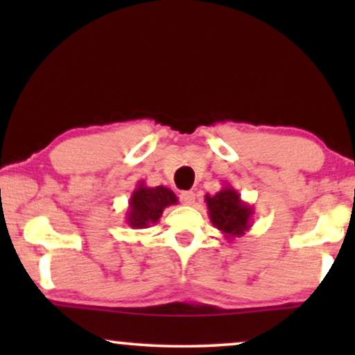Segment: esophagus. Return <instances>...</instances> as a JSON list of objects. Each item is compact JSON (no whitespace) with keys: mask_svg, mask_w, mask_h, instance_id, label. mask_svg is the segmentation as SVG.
<instances>
[{"mask_svg":"<svg viewBox=\"0 0 355 355\" xmlns=\"http://www.w3.org/2000/svg\"><path fill=\"white\" fill-rule=\"evenodd\" d=\"M181 202L184 205H192L193 202H196V193L191 192V191H186V192H181Z\"/></svg>","mask_w":355,"mask_h":355,"instance_id":"34e87169","label":"esophagus"}]
</instances>
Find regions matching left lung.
Instances as JSON below:
<instances>
[{"label":"left lung","mask_w":355,"mask_h":355,"mask_svg":"<svg viewBox=\"0 0 355 355\" xmlns=\"http://www.w3.org/2000/svg\"><path fill=\"white\" fill-rule=\"evenodd\" d=\"M208 216L213 226L221 231L225 237H241L252 227L254 208L241 198L234 187L226 184L215 196H205Z\"/></svg>","instance_id":"8db88e82"}]
</instances>
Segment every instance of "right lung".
Segmentation results:
<instances>
[{
    "instance_id": "1",
    "label": "right lung",
    "mask_w": 355,
    "mask_h": 355,
    "mask_svg": "<svg viewBox=\"0 0 355 355\" xmlns=\"http://www.w3.org/2000/svg\"><path fill=\"white\" fill-rule=\"evenodd\" d=\"M178 197L171 189L164 186L148 187L144 181L137 182L134 192L130 193L125 223L132 230H144L159 221L164 208L176 205Z\"/></svg>"
}]
</instances>
